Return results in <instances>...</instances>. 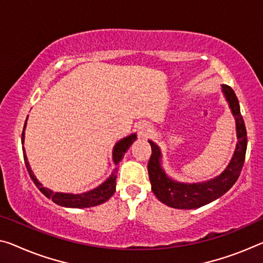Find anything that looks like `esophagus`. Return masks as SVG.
<instances>
[{"label":"esophagus","mask_w":263,"mask_h":263,"mask_svg":"<svg viewBox=\"0 0 263 263\" xmlns=\"http://www.w3.org/2000/svg\"><path fill=\"white\" fill-rule=\"evenodd\" d=\"M152 132L151 125L147 123H141L138 127V135L140 139H147Z\"/></svg>","instance_id":"1"}]
</instances>
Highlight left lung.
Instances as JSON below:
<instances>
[{
    "label": "left lung",
    "mask_w": 263,
    "mask_h": 263,
    "mask_svg": "<svg viewBox=\"0 0 263 263\" xmlns=\"http://www.w3.org/2000/svg\"><path fill=\"white\" fill-rule=\"evenodd\" d=\"M221 91L228 103L233 117L235 118L237 143L231 161L219 176L201 182H181L168 177L162 168L160 147L152 140H148L152 148L147 170L154 195L165 205L178 210H194L207 205L223 195L235 184L242 170L246 149H247V132L239 101L234 90L228 85H221Z\"/></svg>",
    "instance_id": "8db88e82"
}]
</instances>
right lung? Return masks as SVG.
I'll return each mask as SVG.
<instances>
[{"label": "right lung", "instance_id": "1", "mask_svg": "<svg viewBox=\"0 0 263 263\" xmlns=\"http://www.w3.org/2000/svg\"><path fill=\"white\" fill-rule=\"evenodd\" d=\"M26 126H27V120L26 123H24V127L22 132V145L24 144V138H26V137H24V135H26V133H24V131H26ZM136 139H137V135L136 133H132V135L125 137V138L120 139L119 141H117L116 145L114 146V149H112V160H114L116 167L114 168V171H112L111 176L107 178L105 181L102 182L101 185L96 187V189L84 192V193H78V194L53 192L52 190L44 187L39 180H37L34 172H32L30 164H29L28 161L26 148H24V146L22 147V149H23L24 162H26L29 176H30L32 181H34V184L37 186V189H39L42 193L45 195V197L51 199L53 202L57 203V205L63 206V207L87 208V207H93V206L101 205V203H104L115 194L117 172H118L117 165H118L119 161L123 159L124 154L127 152V149L130 148L131 145L133 144V141Z\"/></svg>", "mask_w": 263, "mask_h": 263}]
</instances>
